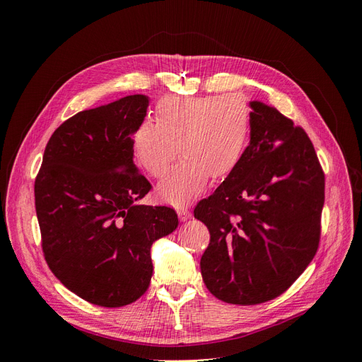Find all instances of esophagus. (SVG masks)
<instances>
[{
	"label": "esophagus",
	"mask_w": 362,
	"mask_h": 362,
	"mask_svg": "<svg viewBox=\"0 0 362 362\" xmlns=\"http://www.w3.org/2000/svg\"><path fill=\"white\" fill-rule=\"evenodd\" d=\"M177 213H178V216H180V218H181V221L184 222V221H189V218L192 217V211L189 210V208H178V210H177Z\"/></svg>",
	"instance_id": "34e87169"
}]
</instances>
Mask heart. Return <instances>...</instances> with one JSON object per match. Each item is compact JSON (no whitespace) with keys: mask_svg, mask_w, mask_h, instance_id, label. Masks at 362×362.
<instances>
[{"mask_svg":"<svg viewBox=\"0 0 362 362\" xmlns=\"http://www.w3.org/2000/svg\"><path fill=\"white\" fill-rule=\"evenodd\" d=\"M156 120L136 127L131 148L139 166L156 178L169 169L178 151L182 154L158 184V196L172 205L193 201L210 177L231 173L247 148L250 108L238 95L163 98Z\"/></svg>","mask_w":362,"mask_h":362,"instance_id":"1","label":"heart"}]
</instances>
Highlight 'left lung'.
I'll return each mask as SVG.
<instances>
[{"label":"left lung","mask_w":362,"mask_h":362,"mask_svg":"<svg viewBox=\"0 0 362 362\" xmlns=\"http://www.w3.org/2000/svg\"><path fill=\"white\" fill-rule=\"evenodd\" d=\"M250 144L238 166L194 206L210 245L201 258L206 288L226 303L278 298L320 243L325 173L303 128L250 103Z\"/></svg>","instance_id":"1"}]
</instances>
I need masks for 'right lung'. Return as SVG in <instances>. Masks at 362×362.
Segmentation results:
<instances>
[{"label":"right lung","mask_w":362,"mask_h":362,"mask_svg":"<svg viewBox=\"0 0 362 362\" xmlns=\"http://www.w3.org/2000/svg\"><path fill=\"white\" fill-rule=\"evenodd\" d=\"M149 100L131 95L54 131L35 181L43 257L64 287L105 308L136 302L152 276L151 246L178 226L170 206L139 205L152 189L131 137Z\"/></svg>","instance_id":"add662e5"}]
</instances>
